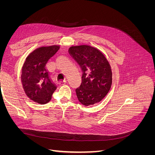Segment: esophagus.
<instances>
[{"label":"esophagus","mask_w":155,"mask_h":155,"mask_svg":"<svg viewBox=\"0 0 155 155\" xmlns=\"http://www.w3.org/2000/svg\"><path fill=\"white\" fill-rule=\"evenodd\" d=\"M66 83H67V81H65V80L59 82V84L61 85H66Z\"/></svg>","instance_id":"1"}]
</instances>
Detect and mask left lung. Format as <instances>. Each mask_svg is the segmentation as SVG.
I'll use <instances>...</instances> for the list:
<instances>
[{"instance_id":"left-lung-1","label":"left lung","mask_w":155,"mask_h":155,"mask_svg":"<svg viewBox=\"0 0 155 155\" xmlns=\"http://www.w3.org/2000/svg\"><path fill=\"white\" fill-rule=\"evenodd\" d=\"M68 51L83 72L81 84L76 90L79 101L85 106L100 102L109 92L112 82V70L105 56L88 45L72 46Z\"/></svg>"}]
</instances>
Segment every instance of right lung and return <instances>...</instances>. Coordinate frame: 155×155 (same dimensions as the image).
<instances>
[{
    "label": "right lung",
    "mask_w": 155,
    "mask_h": 155,
    "mask_svg": "<svg viewBox=\"0 0 155 155\" xmlns=\"http://www.w3.org/2000/svg\"><path fill=\"white\" fill-rule=\"evenodd\" d=\"M59 48L58 45L41 46L26 59L22 69L21 81L26 96L35 103L47 104L57 88L50 78L46 64Z\"/></svg>",
    "instance_id": "add662e5"
}]
</instances>
